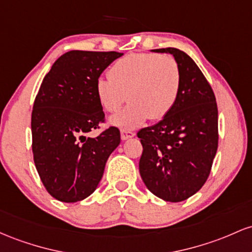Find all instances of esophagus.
<instances>
[{
  "mask_svg": "<svg viewBox=\"0 0 252 252\" xmlns=\"http://www.w3.org/2000/svg\"><path fill=\"white\" fill-rule=\"evenodd\" d=\"M121 139L123 140H127L129 138H133L134 137V132L132 131H127V129H121Z\"/></svg>",
  "mask_w": 252,
  "mask_h": 252,
  "instance_id": "obj_1",
  "label": "esophagus"
}]
</instances>
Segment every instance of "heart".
Listing matches in <instances>:
<instances>
[{"instance_id": "b5f03b06", "label": "heart", "mask_w": 252, "mask_h": 252, "mask_svg": "<svg viewBox=\"0 0 252 252\" xmlns=\"http://www.w3.org/2000/svg\"><path fill=\"white\" fill-rule=\"evenodd\" d=\"M98 78L95 92L106 112L115 113L127 98L131 103L111 119L114 126L133 129L150 118L160 120L170 113L180 94L181 72L174 57L158 53H131L118 59Z\"/></svg>"}]
</instances>
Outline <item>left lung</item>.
Returning <instances> with one entry per match:
<instances>
[{"label": "left lung", "instance_id": "left-lung-1", "mask_svg": "<svg viewBox=\"0 0 252 252\" xmlns=\"http://www.w3.org/2000/svg\"><path fill=\"white\" fill-rule=\"evenodd\" d=\"M170 53L181 72L174 108L156 125L141 128L139 172L152 194L180 202L199 191L210 176L218 150V107L212 87L186 52L174 47L152 50Z\"/></svg>", "mask_w": 252, "mask_h": 252}]
</instances>
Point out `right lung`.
<instances>
[{
  "instance_id": "1",
  "label": "right lung",
  "mask_w": 252,
  "mask_h": 252,
  "mask_svg": "<svg viewBox=\"0 0 252 252\" xmlns=\"http://www.w3.org/2000/svg\"><path fill=\"white\" fill-rule=\"evenodd\" d=\"M123 55L69 51L42 80L31 123L33 157L42 185L59 201L77 202L94 193L107 159L120 144L117 127L96 138L86 134L104 123L96 81Z\"/></svg>"
}]
</instances>
